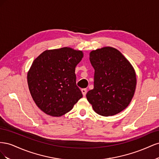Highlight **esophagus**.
Segmentation results:
<instances>
[{"label":"esophagus","instance_id":"obj_1","mask_svg":"<svg viewBox=\"0 0 159 159\" xmlns=\"http://www.w3.org/2000/svg\"><path fill=\"white\" fill-rule=\"evenodd\" d=\"M81 92H82V94H83V95L84 96V97H85V95H86V93H87V89H81Z\"/></svg>","mask_w":159,"mask_h":159}]
</instances>
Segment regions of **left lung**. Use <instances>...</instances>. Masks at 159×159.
<instances>
[{
  "label": "left lung",
  "instance_id": "obj_1",
  "mask_svg": "<svg viewBox=\"0 0 159 159\" xmlns=\"http://www.w3.org/2000/svg\"><path fill=\"white\" fill-rule=\"evenodd\" d=\"M95 70L94 88L86 94L95 111L111 116L125 109L133 97L137 80L130 62L117 49L105 47L90 52Z\"/></svg>",
  "mask_w": 159,
  "mask_h": 159
}]
</instances>
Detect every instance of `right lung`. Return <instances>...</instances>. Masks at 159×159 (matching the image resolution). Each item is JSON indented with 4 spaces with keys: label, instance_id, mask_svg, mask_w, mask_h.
<instances>
[{
    "label": "right lung",
    "instance_id": "obj_1",
    "mask_svg": "<svg viewBox=\"0 0 159 159\" xmlns=\"http://www.w3.org/2000/svg\"><path fill=\"white\" fill-rule=\"evenodd\" d=\"M83 57L70 48L46 50L34 60L27 80L32 97L43 112L54 117L69 112L83 97L75 69Z\"/></svg>",
    "mask_w": 159,
    "mask_h": 159
}]
</instances>
